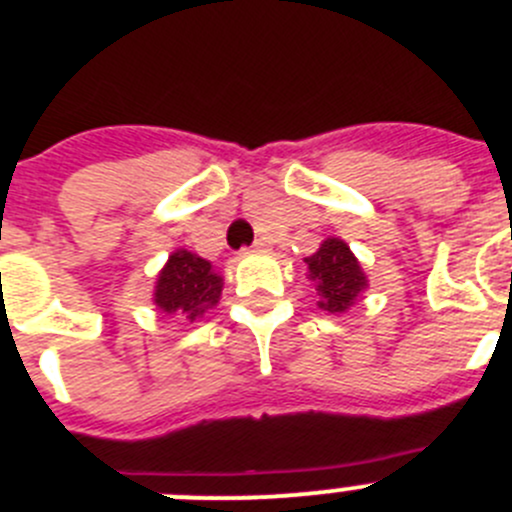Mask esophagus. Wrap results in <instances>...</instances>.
I'll use <instances>...</instances> for the list:
<instances>
[{
  "label": "esophagus",
  "mask_w": 512,
  "mask_h": 512,
  "mask_svg": "<svg viewBox=\"0 0 512 512\" xmlns=\"http://www.w3.org/2000/svg\"><path fill=\"white\" fill-rule=\"evenodd\" d=\"M252 250H255V252L265 250V242H262V240H255V242H252Z\"/></svg>",
  "instance_id": "34e87169"
}]
</instances>
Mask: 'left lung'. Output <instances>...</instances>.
Instances as JSON below:
<instances>
[{
    "mask_svg": "<svg viewBox=\"0 0 512 512\" xmlns=\"http://www.w3.org/2000/svg\"><path fill=\"white\" fill-rule=\"evenodd\" d=\"M305 265H308L315 290L321 295L318 305L328 313H343L351 308L358 293L366 288V275L361 272V265L346 242L336 237L323 242L315 255L305 257Z\"/></svg>",
    "mask_w": 512,
    "mask_h": 512,
    "instance_id": "8db88e82",
    "label": "left lung"
}]
</instances>
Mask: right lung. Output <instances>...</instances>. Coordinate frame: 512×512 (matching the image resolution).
I'll return each instance as SVG.
<instances>
[{"mask_svg": "<svg viewBox=\"0 0 512 512\" xmlns=\"http://www.w3.org/2000/svg\"><path fill=\"white\" fill-rule=\"evenodd\" d=\"M222 295V278L207 260L179 250L169 257L156 283L154 300L164 313H184L189 321H197L207 308L217 305Z\"/></svg>", "mask_w": 512, "mask_h": 512, "instance_id": "add662e5", "label": "right lung"}]
</instances>
